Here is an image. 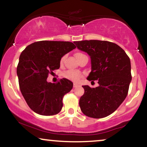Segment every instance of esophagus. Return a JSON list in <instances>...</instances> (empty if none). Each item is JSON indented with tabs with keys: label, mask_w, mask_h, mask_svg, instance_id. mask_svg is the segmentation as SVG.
<instances>
[{
	"label": "esophagus",
	"mask_w": 147,
	"mask_h": 147,
	"mask_svg": "<svg viewBox=\"0 0 147 147\" xmlns=\"http://www.w3.org/2000/svg\"><path fill=\"white\" fill-rule=\"evenodd\" d=\"M78 86H80V85L78 84H77V83H74V88H76V87H78Z\"/></svg>",
	"instance_id": "obj_1"
}]
</instances>
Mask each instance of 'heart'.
<instances>
[{"label":"heart","mask_w":147,"mask_h":147,"mask_svg":"<svg viewBox=\"0 0 147 147\" xmlns=\"http://www.w3.org/2000/svg\"><path fill=\"white\" fill-rule=\"evenodd\" d=\"M84 54L81 53H76V57H78L79 56H80V55H82ZM65 57H63L61 58V64H62L63 63L64 60H65ZM63 77H65L68 80H72V81H78L80 79V78L82 77V75L80 73H79V72L78 71H67L66 72H65L63 74Z\"/></svg>","instance_id":"1"}]
</instances>
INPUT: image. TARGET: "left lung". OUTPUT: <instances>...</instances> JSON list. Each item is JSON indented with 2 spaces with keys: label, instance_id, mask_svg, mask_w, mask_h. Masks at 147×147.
<instances>
[{
  "label": "left lung",
  "instance_id": "1",
  "mask_svg": "<svg viewBox=\"0 0 147 147\" xmlns=\"http://www.w3.org/2000/svg\"><path fill=\"white\" fill-rule=\"evenodd\" d=\"M77 48L90 57L89 81L97 80L98 86H82L81 111L88 117L102 118L113 113L127 96L132 80L130 60L119 46L109 41H76Z\"/></svg>",
  "mask_w": 147,
  "mask_h": 147
}]
</instances>
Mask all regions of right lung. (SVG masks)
I'll use <instances>...</instances> for the list:
<instances>
[{"label":"right lung","mask_w":147,"mask_h":147,"mask_svg":"<svg viewBox=\"0 0 147 147\" xmlns=\"http://www.w3.org/2000/svg\"><path fill=\"white\" fill-rule=\"evenodd\" d=\"M76 49L71 42L38 41L28 45L21 53L17 68L21 92L32 111L53 115L63 107V98L73 88L66 78L48 82V75L59 69L61 59Z\"/></svg>","instance_id":"right-lung-1"}]
</instances>
